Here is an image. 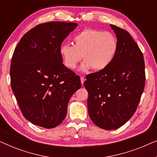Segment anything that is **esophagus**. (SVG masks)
Instances as JSON below:
<instances>
[{
	"mask_svg": "<svg viewBox=\"0 0 157 157\" xmlns=\"http://www.w3.org/2000/svg\"><path fill=\"white\" fill-rule=\"evenodd\" d=\"M84 81H85V78H83V76H81V84L83 85V83H84Z\"/></svg>",
	"mask_w": 157,
	"mask_h": 157,
	"instance_id": "obj_1",
	"label": "esophagus"
}]
</instances>
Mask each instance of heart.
Returning a JSON list of instances; mask_svg holds the SVG:
<instances>
[{
    "label": "heart",
    "mask_w": 157,
    "mask_h": 157,
    "mask_svg": "<svg viewBox=\"0 0 157 157\" xmlns=\"http://www.w3.org/2000/svg\"><path fill=\"white\" fill-rule=\"evenodd\" d=\"M74 45L62 44L60 55L66 67L74 69L81 59L84 60L80 67L82 72L91 68L102 71L112 63L117 55L118 40L110 32L86 29L78 33L74 38Z\"/></svg>",
    "instance_id": "heart-1"
}]
</instances>
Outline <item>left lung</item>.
Instances as JSON below:
<instances>
[{"label":"left lung","mask_w":157,"mask_h":157,"mask_svg":"<svg viewBox=\"0 0 157 157\" xmlns=\"http://www.w3.org/2000/svg\"><path fill=\"white\" fill-rule=\"evenodd\" d=\"M117 36L118 51L104 70L86 76L89 117L101 128L113 130L134 115L145 84L144 61L129 33L110 25Z\"/></svg>","instance_id":"left-lung-1"}]
</instances>
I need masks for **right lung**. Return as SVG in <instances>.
<instances>
[{
  "label": "right lung",
  "instance_id": "add662e5",
  "mask_svg": "<svg viewBox=\"0 0 157 157\" xmlns=\"http://www.w3.org/2000/svg\"><path fill=\"white\" fill-rule=\"evenodd\" d=\"M77 23L54 21L28 31L15 48L10 76L21 112L35 125L54 128L65 119L70 98L79 89V76L66 67L62 42Z\"/></svg>",
  "mask_w": 157,
  "mask_h": 157
}]
</instances>
